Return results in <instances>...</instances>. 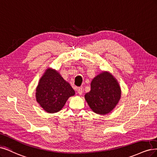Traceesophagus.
I'll list each match as a JSON object with an SVG mask.
<instances>
[{
	"instance_id": "1",
	"label": "esophagus",
	"mask_w": 157,
	"mask_h": 157,
	"mask_svg": "<svg viewBox=\"0 0 157 157\" xmlns=\"http://www.w3.org/2000/svg\"><path fill=\"white\" fill-rule=\"evenodd\" d=\"M77 92L79 95H82L83 93V89L82 87H78L77 89Z\"/></svg>"
}]
</instances>
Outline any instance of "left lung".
Instances as JSON below:
<instances>
[{
  "mask_svg": "<svg viewBox=\"0 0 157 157\" xmlns=\"http://www.w3.org/2000/svg\"><path fill=\"white\" fill-rule=\"evenodd\" d=\"M90 88V91L85 94V98L96 113H109L121 98V90L119 83L108 72H102L97 75L92 80Z\"/></svg>",
  "mask_w": 157,
  "mask_h": 157,
  "instance_id": "left-lung-1",
  "label": "left lung"
}]
</instances>
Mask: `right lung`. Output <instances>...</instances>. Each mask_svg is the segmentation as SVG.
Segmentation results:
<instances>
[{
	"mask_svg": "<svg viewBox=\"0 0 157 157\" xmlns=\"http://www.w3.org/2000/svg\"><path fill=\"white\" fill-rule=\"evenodd\" d=\"M74 90L55 70L48 68L40 78L36 90L37 102L48 113L59 112Z\"/></svg>",
	"mask_w": 157,
	"mask_h": 157,
	"instance_id": "add662e5",
	"label": "right lung"
}]
</instances>
